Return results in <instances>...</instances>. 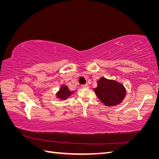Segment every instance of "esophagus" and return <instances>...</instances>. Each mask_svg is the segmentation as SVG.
Returning a JSON list of instances; mask_svg holds the SVG:
<instances>
[{
  "mask_svg": "<svg viewBox=\"0 0 159 159\" xmlns=\"http://www.w3.org/2000/svg\"><path fill=\"white\" fill-rule=\"evenodd\" d=\"M82 88H89V85L88 84H85V85H82Z\"/></svg>",
  "mask_w": 159,
  "mask_h": 159,
  "instance_id": "34e87169",
  "label": "esophagus"
}]
</instances>
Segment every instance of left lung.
I'll use <instances>...</instances> for the list:
<instances>
[{
    "label": "left lung",
    "instance_id": "8db88e82",
    "mask_svg": "<svg viewBox=\"0 0 159 159\" xmlns=\"http://www.w3.org/2000/svg\"><path fill=\"white\" fill-rule=\"evenodd\" d=\"M97 83V88L93 89L99 99L106 106L116 107L125 98L126 89L118 81L101 77Z\"/></svg>",
    "mask_w": 159,
    "mask_h": 159
}]
</instances>
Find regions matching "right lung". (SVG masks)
Instances as JSON below:
<instances>
[{
	"label": "right lung",
	"instance_id": "right-lung-1",
	"mask_svg": "<svg viewBox=\"0 0 159 159\" xmlns=\"http://www.w3.org/2000/svg\"><path fill=\"white\" fill-rule=\"evenodd\" d=\"M75 91H70L68 88V86L66 85H62L61 86L59 91L56 93V98L60 99V100H66L70 98L71 95H73Z\"/></svg>",
	"mask_w": 159,
	"mask_h": 159
}]
</instances>
